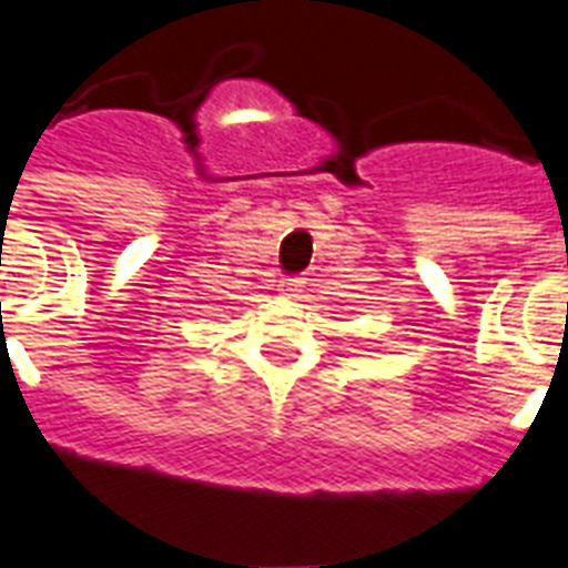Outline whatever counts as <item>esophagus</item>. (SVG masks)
<instances>
[{
    "label": "esophagus",
    "mask_w": 568,
    "mask_h": 568,
    "mask_svg": "<svg viewBox=\"0 0 568 568\" xmlns=\"http://www.w3.org/2000/svg\"><path fill=\"white\" fill-rule=\"evenodd\" d=\"M281 293H284V296H298V293H305V287H307V278H302V275H287V278H281Z\"/></svg>",
    "instance_id": "1"
}]
</instances>
